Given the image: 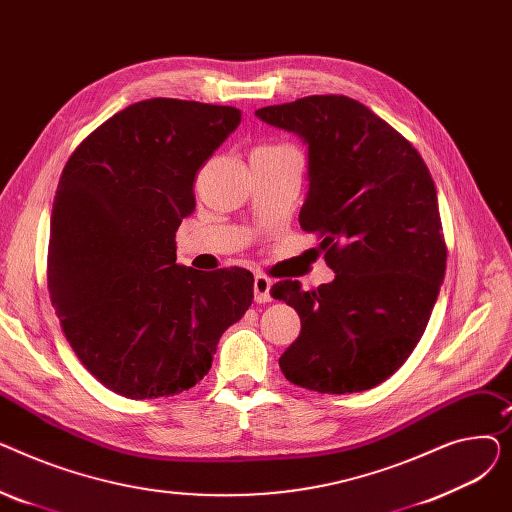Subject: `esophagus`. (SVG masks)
Masks as SVG:
<instances>
[{"mask_svg": "<svg viewBox=\"0 0 512 512\" xmlns=\"http://www.w3.org/2000/svg\"><path fill=\"white\" fill-rule=\"evenodd\" d=\"M253 292L257 303H272V280L265 276H255Z\"/></svg>", "mask_w": 512, "mask_h": 512, "instance_id": "obj_1", "label": "esophagus"}]
</instances>
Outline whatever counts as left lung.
Segmentation results:
<instances>
[{
    "mask_svg": "<svg viewBox=\"0 0 512 512\" xmlns=\"http://www.w3.org/2000/svg\"><path fill=\"white\" fill-rule=\"evenodd\" d=\"M307 145L299 222L317 232L334 280L272 286L301 336L280 357L286 380L321 394L363 392L409 359L446 272L436 186L417 149L367 105L311 95L255 112Z\"/></svg>",
    "mask_w": 512,
    "mask_h": 512,
    "instance_id": "obj_1",
    "label": "left lung"
}]
</instances>
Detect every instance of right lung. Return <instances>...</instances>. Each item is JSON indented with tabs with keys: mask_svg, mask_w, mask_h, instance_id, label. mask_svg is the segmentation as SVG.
I'll return each mask as SVG.
<instances>
[{
	"mask_svg": "<svg viewBox=\"0 0 512 512\" xmlns=\"http://www.w3.org/2000/svg\"><path fill=\"white\" fill-rule=\"evenodd\" d=\"M240 110L182 99L128 105L76 147L51 209L47 284L76 357L143 400L207 375L222 334L253 303V274L176 263L197 170Z\"/></svg>",
	"mask_w": 512,
	"mask_h": 512,
	"instance_id": "obj_1",
	"label": "right lung"
}]
</instances>
